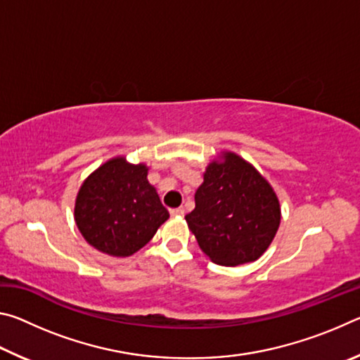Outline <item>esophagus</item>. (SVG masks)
Wrapping results in <instances>:
<instances>
[{"label": "esophagus", "mask_w": 360, "mask_h": 360, "mask_svg": "<svg viewBox=\"0 0 360 360\" xmlns=\"http://www.w3.org/2000/svg\"><path fill=\"white\" fill-rule=\"evenodd\" d=\"M169 212H172V216H178V217H179V216H184L186 210L182 208V206H179V208H173Z\"/></svg>", "instance_id": "34e87169"}]
</instances>
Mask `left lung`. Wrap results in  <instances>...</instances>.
<instances>
[{"instance_id": "1", "label": "left lung", "mask_w": 360, "mask_h": 360, "mask_svg": "<svg viewBox=\"0 0 360 360\" xmlns=\"http://www.w3.org/2000/svg\"><path fill=\"white\" fill-rule=\"evenodd\" d=\"M186 221L214 264L236 266L255 262L271 245L281 206L270 182L251 163L224 150L206 167L195 210Z\"/></svg>"}]
</instances>
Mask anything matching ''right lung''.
I'll list each match as a JSON object with an SVG mask.
<instances>
[{
  "label": "right lung",
  "instance_id": "right-lung-1",
  "mask_svg": "<svg viewBox=\"0 0 360 360\" xmlns=\"http://www.w3.org/2000/svg\"><path fill=\"white\" fill-rule=\"evenodd\" d=\"M146 163L124 155L109 158L84 179L75 203V221L90 246L112 257H129L148 245L169 217Z\"/></svg>",
  "mask_w": 360,
  "mask_h": 360
}]
</instances>
